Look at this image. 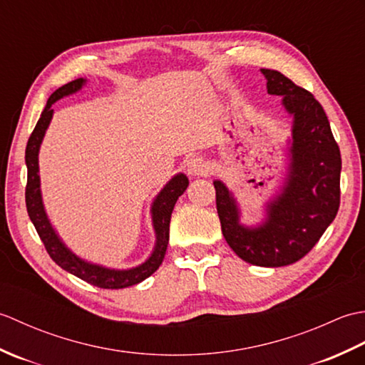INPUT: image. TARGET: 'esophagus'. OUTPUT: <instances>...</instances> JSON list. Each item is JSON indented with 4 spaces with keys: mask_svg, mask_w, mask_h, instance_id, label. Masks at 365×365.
Segmentation results:
<instances>
[{
    "mask_svg": "<svg viewBox=\"0 0 365 365\" xmlns=\"http://www.w3.org/2000/svg\"><path fill=\"white\" fill-rule=\"evenodd\" d=\"M187 166H188V173L191 175H202V174L208 173L207 161L204 158H200V157L190 158L188 163H187Z\"/></svg>",
    "mask_w": 365,
    "mask_h": 365,
    "instance_id": "obj_1",
    "label": "esophagus"
}]
</instances>
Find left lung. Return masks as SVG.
<instances>
[{
    "instance_id": "8db88e82",
    "label": "left lung",
    "mask_w": 365,
    "mask_h": 365,
    "mask_svg": "<svg viewBox=\"0 0 365 365\" xmlns=\"http://www.w3.org/2000/svg\"><path fill=\"white\" fill-rule=\"evenodd\" d=\"M262 73L269 94L282 96L294 118L290 175L257 229L240 226L235 200L221 182H215L216 210L222 235L240 259L257 267H285L304 257L334 221L342 158L319 100L281 72L262 68Z\"/></svg>"
}]
</instances>
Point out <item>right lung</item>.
<instances>
[{
	"label": "right lung",
	"mask_w": 365,
	"mask_h": 365,
	"mask_svg": "<svg viewBox=\"0 0 365 365\" xmlns=\"http://www.w3.org/2000/svg\"><path fill=\"white\" fill-rule=\"evenodd\" d=\"M83 83H84L83 78L73 80L53 92L48 98V102H46L45 110L42 111L41 119L37 120V125L34 127L33 133H31L28 139L26 152H25V160L28 166V182H26V191H25L26 210L31 221L34 224L38 237L42 240L46 252L50 254V257L56 262L61 268H64L66 271H68V273L83 279V281H86L96 287H100V289H111V290L125 289V287L143 282L144 279L153 274L161 265V262L165 259V254L168 250L170 215H173L174 205L177 202L178 196H182L183 191L188 187V178L183 174L175 175L173 180L163 188L158 197L155 199L153 207H152V215H153V227H155V232H157V245H155V251L150 255V259L145 263H143L141 267H136L133 269H127V271L106 269L97 265H91V263H86L84 260L78 259L75 254L68 251L63 245V242L58 238V235L54 234V230L51 229L48 220H46V215L43 212L41 190H38L37 153H38V147H41V143H42V138L45 135V130L51 120V115H53L51 105L56 102V100L63 98L64 96H68L72 94V92L78 91L83 86Z\"/></svg>",
	"instance_id": "add662e5"
}]
</instances>
